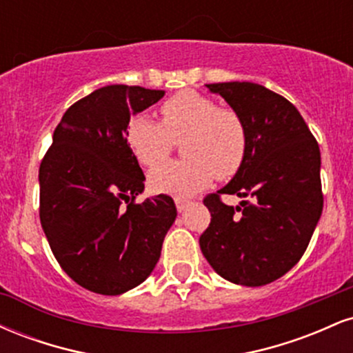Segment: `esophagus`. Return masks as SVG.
<instances>
[{"label": "esophagus", "mask_w": 353, "mask_h": 353, "mask_svg": "<svg viewBox=\"0 0 353 353\" xmlns=\"http://www.w3.org/2000/svg\"><path fill=\"white\" fill-rule=\"evenodd\" d=\"M189 204H190L189 201H184V199H176V208H177V210H179V212H184V210L189 208Z\"/></svg>", "instance_id": "esophagus-1"}]
</instances>
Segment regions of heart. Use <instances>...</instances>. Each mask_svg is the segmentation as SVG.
Returning <instances> with one entry per match:
<instances>
[{"label":"heart","mask_w":353,"mask_h":353,"mask_svg":"<svg viewBox=\"0 0 353 353\" xmlns=\"http://www.w3.org/2000/svg\"><path fill=\"white\" fill-rule=\"evenodd\" d=\"M163 124L137 116L128 125L125 139L136 159L156 165L168 159L174 143L185 157L152 169L149 188L174 197H189L212 182L230 179L241 169L247 152V129L232 109L201 92L179 91L161 106Z\"/></svg>","instance_id":"b5f03b06"}]
</instances>
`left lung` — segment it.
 I'll return each instance as SVG.
<instances>
[{"instance_id": "1", "label": "left lung", "mask_w": 353, "mask_h": 353, "mask_svg": "<svg viewBox=\"0 0 353 353\" xmlns=\"http://www.w3.org/2000/svg\"><path fill=\"white\" fill-rule=\"evenodd\" d=\"M205 88L242 117L247 152L229 184L204 199L210 224L201 250L225 281L265 285L301 261L322 216L319 144L297 108L277 92L247 81ZM221 193L245 201L225 206Z\"/></svg>"}]
</instances>
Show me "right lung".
I'll return each instance as SVG.
<instances>
[{"mask_svg":"<svg viewBox=\"0 0 353 353\" xmlns=\"http://www.w3.org/2000/svg\"><path fill=\"white\" fill-rule=\"evenodd\" d=\"M164 96L111 84L64 112L39 165V219L64 270L91 292L119 295L151 275L177 216L172 197L136 204L144 174L125 132Z\"/></svg>","mask_w":353,"mask_h":353,"instance_id":"obj_1","label":"right lung"}]
</instances>
